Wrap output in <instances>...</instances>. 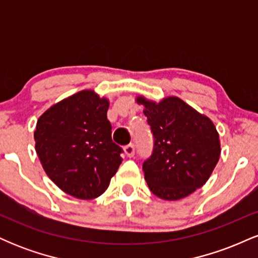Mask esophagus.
<instances>
[{"instance_id":"1","label":"esophagus","mask_w":258,"mask_h":258,"mask_svg":"<svg viewBox=\"0 0 258 258\" xmlns=\"http://www.w3.org/2000/svg\"><path fill=\"white\" fill-rule=\"evenodd\" d=\"M123 152H125L126 156H128V158H132L133 155H135V146L133 144H128V146H126L125 148H123Z\"/></svg>"}]
</instances>
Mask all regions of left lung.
<instances>
[{"mask_svg": "<svg viewBox=\"0 0 258 258\" xmlns=\"http://www.w3.org/2000/svg\"><path fill=\"white\" fill-rule=\"evenodd\" d=\"M153 132L154 149L143 162L144 179L160 199L179 200L201 188L221 155L220 136L211 120L178 97L156 103L137 97Z\"/></svg>", "mask_w": 258, "mask_h": 258, "instance_id": "8db88e82", "label": "left lung"}]
</instances>
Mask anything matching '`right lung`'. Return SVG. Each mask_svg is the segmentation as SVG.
I'll return each mask as SVG.
<instances>
[{
  "instance_id": "add662e5",
  "label": "right lung",
  "mask_w": 258,
  "mask_h": 258,
  "mask_svg": "<svg viewBox=\"0 0 258 258\" xmlns=\"http://www.w3.org/2000/svg\"><path fill=\"white\" fill-rule=\"evenodd\" d=\"M108 108V99L85 90L52 105L37 120L35 149L44 172L78 199L104 193L122 161V149L111 139Z\"/></svg>"
}]
</instances>
